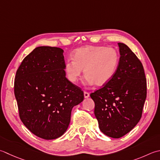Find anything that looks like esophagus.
<instances>
[{
    "label": "esophagus",
    "mask_w": 160,
    "mask_h": 160,
    "mask_svg": "<svg viewBox=\"0 0 160 160\" xmlns=\"http://www.w3.org/2000/svg\"><path fill=\"white\" fill-rule=\"evenodd\" d=\"M84 98H89V93L87 92H84Z\"/></svg>",
    "instance_id": "1"
}]
</instances>
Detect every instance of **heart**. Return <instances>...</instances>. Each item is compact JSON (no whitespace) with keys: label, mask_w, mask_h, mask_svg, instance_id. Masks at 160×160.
<instances>
[{"label":"heart","mask_w":160,"mask_h":160,"mask_svg":"<svg viewBox=\"0 0 160 160\" xmlns=\"http://www.w3.org/2000/svg\"><path fill=\"white\" fill-rule=\"evenodd\" d=\"M118 54L112 47L92 46L76 50L73 59L66 62L64 70L68 79L76 83L84 69V82L102 86L108 83L116 73L118 65Z\"/></svg>","instance_id":"1"}]
</instances>
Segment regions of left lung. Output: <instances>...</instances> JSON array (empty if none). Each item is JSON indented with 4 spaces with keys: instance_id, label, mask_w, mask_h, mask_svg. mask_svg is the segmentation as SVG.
<instances>
[{
    "instance_id": "obj_1",
    "label": "left lung",
    "mask_w": 160,
    "mask_h": 160,
    "mask_svg": "<svg viewBox=\"0 0 160 160\" xmlns=\"http://www.w3.org/2000/svg\"><path fill=\"white\" fill-rule=\"evenodd\" d=\"M120 59L112 79L91 93L94 114L102 133L120 138L132 130L142 118L147 84L142 62L130 48L118 43Z\"/></svg>"
}]
</instances>
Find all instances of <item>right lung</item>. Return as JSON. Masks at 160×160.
Segmentation results:
<instances>
[{"instance_id": "right-lung-1", "label": "right lung", "mask_w": 160, "mask_h": 160, "mask_svg": "<svg viewBox=\"0 0 160 160\" xmlns=\"http://www.w3.org/2000/svg\"><path fill=\"white\" fill-rule=\"evenodd\" d=\"M63 52L57 47H37L16 73L14 95L21 120L43 139L61 137L69 125L72 108L84 99L82 89L66 78Z\"/></svg>"}]
</instances>
